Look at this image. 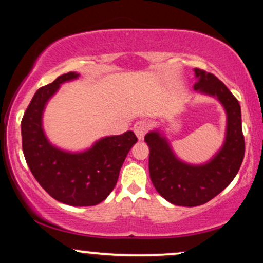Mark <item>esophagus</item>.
<instances>
[{
  "instance_id": "obj_1",
  "label": "esophagus",
  "mask_w": 263,
  "mask_h": 263,
  "mask_svg": "<svg viewBox=\"0 0 263 263\" xmlns=\"http://www.w3.org/2000/svg\"><path fill=\"white\" fill-rule=\"evenodd\" d=\"M149 127H151L149 123L147 121H144V120H141V121H137L135 123L134 131H135L136 136L138 137V140H142V138L144 137V135L148 132Z\"/></svg>"
}]
</instances>
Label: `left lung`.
<instances>
[{"mask_svg":"<svg viewBox=\"0 0 263 263\" xmlns=\"http://www.w3.org/2000/svg\"><path fill=\"white\" fill-rule=\"evenodd\" d=\"M197 91L215 96L225 107L228 128L222 148L203 165L186 164L174 156L167 140L157 131L146 135L149 147V176L157 192L179 206H198L215 198L232 182L245 156V138L237 99L222 81L195 68Z\"/></svg>","mask_w":263,"mask_h":263,"instance_id":"obj_1","label":"left lung"}]
</instances>
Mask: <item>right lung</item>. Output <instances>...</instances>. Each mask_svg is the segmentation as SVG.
Returning <instances> with one entry per match:
<instances>
[{"label":"right lung","instance_id":"obj_1","mask_svg":"<svg viewBox=\"0 0 263 263\" xmlns=\"http://www.w3.org/2000/svg\"><path fill=\"white\" fill-rule=\"evenodd\" d=\"M78 77L70 71L37 90L21 122L22 148L33 177L50 197L71 206H92L114 190L137 137L132 131L110 136L81 153L64 152L48 142L42 128L45 104L60 84Z\"/></svg>","mask_w":263,"mask_h":263}]
</instances>
